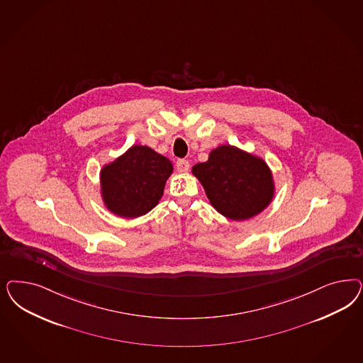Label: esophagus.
Listing matches in <instances>:
<instances>
[{
  "label": "esophagus",
  "instance_id": "1",
  "mask_svg": "<svg viewBox=\"0 0 363 363\" xmlns=\"http://www.w3.org/2000/svg\"><path fill=\"white\" fill-rule=\"evenodd\" d=\"M176 169H177V172H180V174H184V172H187L188 169H189V163H188L187 160H177V163H176Z\"/></svg>",
  "mask_w": 363,
  "mask_h": 363
}]
</instances>
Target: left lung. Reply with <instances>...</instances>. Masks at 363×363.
I'll list each match as a JSON object with an SVG mask.
<instances>
[{"label":"left lung","instance_id":"8db88e82","mask_svg":"<svg viewBox=\"0 0 363 363\" xmlns=\"http://www.w3.org/2000/svg\"><path fill=\"white\" fill-rule=\"evenodd\" d=\"M211 206L231 220H247L266 210L275 195L272 171L262 157L235 145L213 148L208 160L192 167Z\"/></svg>","mask_w":363,"mask_h":363}]
</instances>
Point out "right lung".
Instances as JSON below:
<instances>
[{
	"mask_svg": "<svg viewBox=\"0 0 363 363\" xmlns=\"http://www.w3.org/2000/svg\"><path fill=\"white\" fill-rule=\"evenodd\" d=\"M174 172L169 159L147 145L135 144L100 169V196L113 215L135 219L148 213L162 199Z\"/></svg>",
	"mask_w": 363,
	"mask_h": 363,
	"instance_id": "obj_1",
	"label": "right lung"
}]
</instances>
